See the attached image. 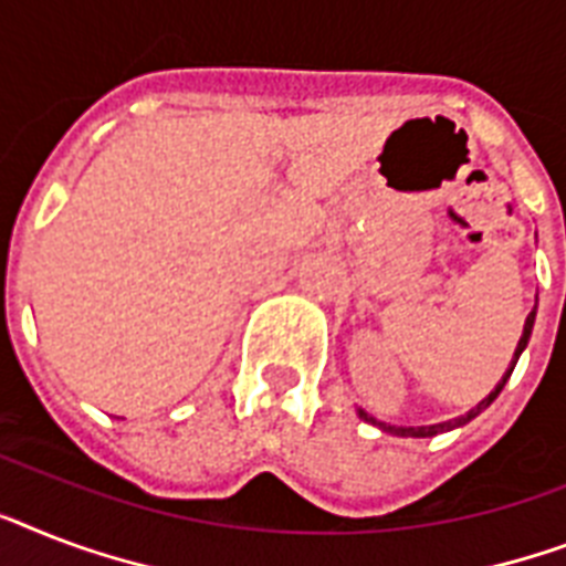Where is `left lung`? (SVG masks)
<instances>
[{
    "mask_svg": "<svg viewBox=\"0 0 566 566\" xmlns=\"http://www.w3.org/2000/svg\"><path fill=\"white\" fill-rule=\"evenodd\" d=\"M532 325H535V307H532L530 316H526V323H523V334H521V339H517V348H514V360H512V366H509L506 375H503V380H500L497 387H494V392H491L489 398H482V401L476 403L474 410L465 412V416L453 418V421H442V424H430V427H395V424H387V421H378V418H371L369 412H363V410H357V412H360L363 421H369V424L380 427V430H384V433H392V436H412V439H427V436L444 433V430H453V427L468 424V421H471V418L480 416V412L485 410V407H489V403L494 401V398H497L500 389L506 387L509 375H512V371H514V363H517V357H521V352H523V348H526V343H530V337H532Z\"/></svg>",
    "mask_w": 566,
    "mask_h": 566,
    "instance_id": "obj_1",
    "label": "left lung"
}]
</instances>
